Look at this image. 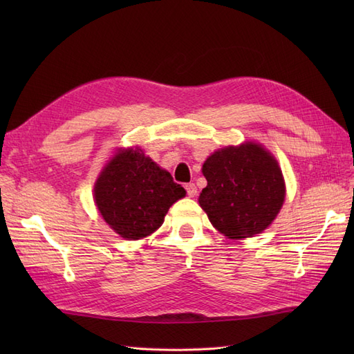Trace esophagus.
I'll list each match as a JSON object with an SVG mask.
<instances>
[{
    "label": "esophagus",
    "mask_w": 354,
    "mask_h": 354,
    "mask_svg": "<svg viewBox=\"0 0 354 354\" xmlns=\"http://www.w3.org/2000/svg\"><path fill=\"white\" fill-rule=\"evenodd\" d=\"M186 192L189 198H195L196 194H198V189H196V185L195 183H187L186 185Z\"/></svg>",
    "instance_id": "obj_1"
}]
</instances>
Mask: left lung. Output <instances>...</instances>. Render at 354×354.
I'll use <instances>...</instances> for the list:
<instances>
[{
	"mask_svg": "<svg viewBox=\"0 0 354 354\" xmlns=\"http://www.w3.org/2000/svg\"><path fill=\"white\" fill-rule=\"evenodd\" d=\"M208 185L199 205L212 226L230 239L261 233L274 220L285 199L276 159L255 143L224 147L202 167Z\"/></svg>",
	"mask_w": 354,
	"mask_h": 354,
	"instance_id": "8db88e82",
	"label": "left lung"
}]
</instances>
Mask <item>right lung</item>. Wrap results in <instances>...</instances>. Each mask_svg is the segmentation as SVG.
Here are the masks:
<instances>
[{
	"label": "right lung",
	"mask_w": 354,
	"mask_h": 354,
	"mask_svg": "<svg viewBox=\"0 0 354 354\" xmlns=\"http://www.w3.org/2000/svg\"><path fill=\"white\" fill-rule=\"evenodd\" d=\"M186 190L140 149L118 152L95 183V205L125 239H140L164 223L168 208Z\"/></svg>",
	"instance_id": "add662e5"
}]
</instances>
